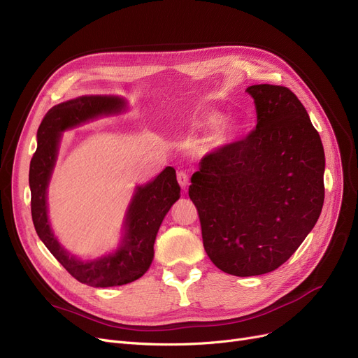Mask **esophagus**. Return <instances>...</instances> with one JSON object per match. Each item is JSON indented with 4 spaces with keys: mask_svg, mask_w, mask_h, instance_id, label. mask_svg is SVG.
I'll use <instances>...</instances> for the list:
<instances>
[{
    "mask_svg": "<svg viewBox=\"0 0 358 358\" xmlns=\"http://www.w3.org/2000/svg\"><path fill=\"white\" fill-rule=\"evenodd\" d=\"M177 180H178V184H180V187L182 189V190H185L189 187V176L184 173V171H180V173L177 174Z\"/></svg>",
    "mask_w": 358,
    "mask_h": 358,
    "instance_id": "obj_1",
    "label": "esophagus"
}]
</instances>
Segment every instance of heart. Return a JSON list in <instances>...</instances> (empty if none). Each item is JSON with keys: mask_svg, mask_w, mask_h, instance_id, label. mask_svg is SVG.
I'll use <instances>...</instances> for the list:
<instances>
[{"mask_svg": "<svg viewBox=\"0 0 358 358\" xmlns=\"http://www.w3.org/2000/svg\"><path fill=\"white\" fill-rule=\"evenodd\" d=\"M222 121V115L213 111V110H205L203 113H200L197 117H194L193 120V126L200 127V129H209V127H215Z\"/></svg>", "mask_w": 358, "mask_h": 358, "instance_id": "heart-1", "label": "heart"}]
</instances>
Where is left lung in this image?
Instances as JSON below:
<instances>
[{
	"label": "left lung",
	"mask_w": 358,
	"mask_h": 358,
	"mask_svg": "<svg viewBox=\"0 0 358 358\" xmlns=\"http://www.w3.org/2000/svg\"><path fill=\"white\" fill-rule=\"evenodd\" d=\"M247 92L256 129L205 155L189 187L209 259L236 276L285 263L316 225L324 199L323 145L303 103L284 86Z\"/></svg>",
	"instance_id": "1"
}]
</instances>
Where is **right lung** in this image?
<instances>
[{
    "label": "right lung",
    "mask_w": 358,
    "mask_h": 358,
    "mask_svg": "<svg viewBox=\"0 0 358 358\" xmlns=\"http://www.w3.org/2000/svg\"><path fill=\"white\" fill-rule=\"evenodd\" d=\"M124 110L126 101L120 96H80L52 106L38 129V149L29 168L30 209L39 238L77 281L96 288L124 285L145 275L153 260V244L159 227L180 199L181 190L173 166H166L148 184L137 185L124 220L121 244L111 255L80 260L58 243L48 221L46 189L55 166L61 133Z\"/></svg>",
    "instance_id": "1"
}]
</instances>
